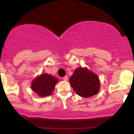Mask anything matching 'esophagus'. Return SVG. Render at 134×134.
Here are the masks:
<instances>
[{"label":"esophagus","instance_id":"esophagus-1","mask_svg":"<svg viewBox=\"0 0 134 134\" xmlns=\"http://www.w3.org/2000/svg\"><path fill=\"white\" fill-rule=\"evenodd\" d=\"M62 79H63V80H64V81H67V80H68V77H67V76H65V77H63Z\"/></svg>","mask_w":134,"mask_h":134}]
</instances>
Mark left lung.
Listing matches in <instances>:
<instances>
[{"label":"left lung","mask_w":134,"mask_h":134,"mask_svg":"<svg viewBox=\"0 0 134 134\" xmlns=\"http://www.w3.org/2000/svg\"><path fill=\"white\" fill-rule=\"evenodd\" d=\"M69 81L77 94L83 98L93 96L99 91V78L86 68L79 67L75 69Z\"/></svg>","instance_id":"left-lung-1"}]
</instances>
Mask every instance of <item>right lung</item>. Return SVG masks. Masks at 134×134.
<instances>
[{
    "mask_svg": "<svg viewBox=\"0 0 134 134\" xmlns=\"http://www.w3.org/2000/svg\"><path fill=\"white\" fill-rule=\"evenodd\" d=\"M58 79L47 74H41L33 81L31 90L41 97L51 95Z\"/></svg>",
    "mask_w": 134,
    "mask_h": 134,
    "instance_id": "add662e5",
    "label": "right lung"
}]
</instances>
